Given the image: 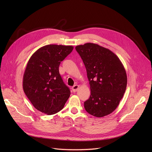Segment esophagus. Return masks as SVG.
<instances>
[{
  "mask_svg": "<svg viewBox=\"0 0 152 152\" xmlns=\"http://www.w3.org/2000/svg\"><path fill=\"white\" fill-rule=\"evenodd\" d=\"M79 86L77 84H76L72 87V90H73V92H77V90L79 89Z\"/></svg>",
  "mask_w": 152,
  "mask_h": 152,
  "instance_id": "1",
  "label": "esophagus"
}]
</instances>
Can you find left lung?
I'll use <instances>...</instances> for the list:
<instances>
[{
    "instance_id": "1",
    "label": "left lung",
    "mask_w": 152,
    "mask_h": 152,
    "mask_svg": "<svg viewBox=\"0 0 152 152\" xmlns=\"http://www.w3.org/2000/svg\"><path fill=\"white\" fill-rule=\"evenodd\" d=\"M89 81L91 96L84 102L86 111L95 117L110 115L125 92L127 75L121 60L108 49L94 43L77 45Z\"/></svg>"
}]
</instances>
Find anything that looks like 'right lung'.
Returning a JSON list of instances; mask_svg holds the SVG:
<instances>
[{
	"label": "right lung",
	"instance_id": "1",
	"mask_svg": "<svg viewBox=\"0 0 152 152\" xmlns=\"http://www.w3.org/2000/svg\"><path fill=\"white\" fill-rule=\"evenodd\" d=\"M72 45L50 44L37 50L23 75V88L32 105L51 115L63 109L70 91L59 73V65L73 50Z\"/></svg>",
	"mask_w": 152,
	"mask_h": 152
}]
</instances>
